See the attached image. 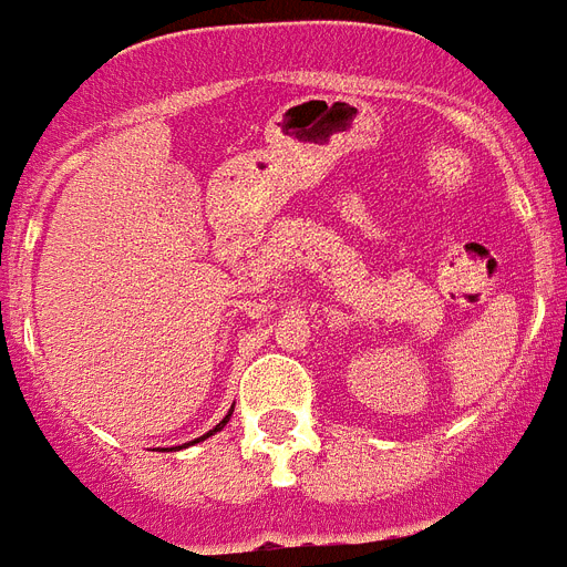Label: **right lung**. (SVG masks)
<instances>
[{
    "label": "right lung",
    "mask_w": 567,
    "mask_h": 567,
    "mask_svg": "<svg viewBox=\"0 0 567 567\" xmlns=\"http://www.w3.org/2000/svg\"><path fill=\"white\" fill-rule=\"evenodd\" d=\"M229 416H233V408H229V413H227V416H224V419H220L218 425L212 427L209 434H204V436H197V440H192V443H200V440H206V436H212V434H218L220 427H224V425H227V422H229ZM186 445H188V443H186ZM186 445H177V449H186Z\"/></svg>",
    "instance_id": "obj_1"
}]
</instances>
